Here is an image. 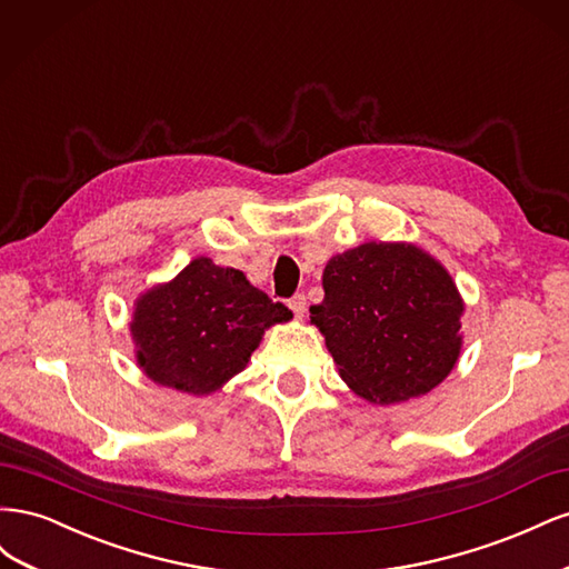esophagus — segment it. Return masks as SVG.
Here are the masks:
<instances>
[{"label":"esophagus","mask_w":569,"mask_h":569,"mask_svg":"<svg viewBox=\"0 0 569 569\" xmlns=\"http://www.w3.org/2000/svg\"><path fill=\"white\" fill-rule=\"evenodd\" d=\"M289 308H291V311H295V316L301 320V318L306 316V297H303V295L291 297V301H289Z\"/></svg>","instance_id":"obj_1"}]
</instances>
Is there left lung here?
I'll list each match as a JSON object with an SVG mask.
<instances>
[{
	"instance_id": "left-lung-1",
	"label": "left lung",
	"mask_w": 569,
	"mask_h": 569,
	"mask_svg": "<svg viewBox=\"0 0 569 569\" xmlns=\"http://www.w3.org/2000/svg\"><path fill=\"white\" fill-rule=\"evenodd\" d=\"M311 322L339 377L380 406L439 387L462 349L465 301L437 258L410 242H366L332 256Z\"/></svg>"
}]
</instances>
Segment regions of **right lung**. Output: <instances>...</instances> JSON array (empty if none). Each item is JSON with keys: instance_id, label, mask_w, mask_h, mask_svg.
I'll return each instance as SVG.
<instances>
[{"instance_id": "right-lung-1", "label": "right lung", "mask_w": 569, "mask_h": 569, "mask_svg": "<svg viewBox=\"0 0 569 569\" xmlns=\"http://www.w3.org/2000/svg\"><path fill=\"white\" fill-rule=\"evenodd\" d=\"M289 320V308L242 270L199 256L137 297L130 335L137 366L151 382L209 396L247 368L268 327Z\"/></svg>"}]
</instances>
